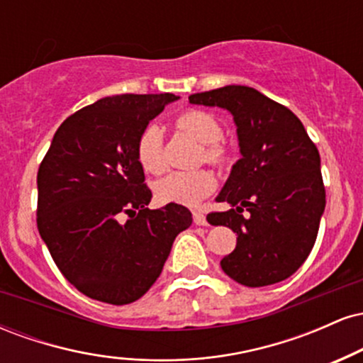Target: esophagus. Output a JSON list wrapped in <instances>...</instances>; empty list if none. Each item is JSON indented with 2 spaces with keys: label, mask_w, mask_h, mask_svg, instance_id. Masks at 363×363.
Listing matches in <instances>:
<instances>
[{
  "label": "esophagus",
  "mask_w": 363,
  "mask_h": 363,
  "mask_svg": "<svg viewBox=\"0 0 363 363\" xmlns=\"http://www.w3.org/2000/svg\"><path fill=\"white\" fill-rule=\"evenodd\" d=\"M193 222L196 225H206V216L201 213V211H193Z\"/></svg>",
  "instance_id": "34e87169"
}]
</instances>
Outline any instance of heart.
Wrapping results in <instances>:
<instances>
[{
  "instance_id": "heart-1",
  "label": "heart",
  "mask_w": 363,
  "mask_h": 363,
  "mask_svg": "<svg viewBox=\"0 0 363 363\" xmlns=\"http://www.w3.org/2000/svg\"><path fill=\"white\" fill-rule=\"evenodd\" d=\"M176 126L181 131L205 145V158L210 162H218L223 152L218 147L222 138V128L213 116L203 111H186L177 116ZM136 157L140 165L147 172L158 174L165 167L162 157V129L150 124L143 129L136 143ZM216 187L215 177L208 170H191V172L169 174L157 182V196L165 203H177V205L196 206L208 194L213 193Z\"/></svg>"
}]
</instances>
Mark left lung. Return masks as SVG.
<instances>
[{"instance_id": "1", "label": "left lung", "mask_w": 363, "mask_h": 363, "mask_svg": "<svg viewBox=\"0 0 363 363\" xmlns=\"http://www.w3.org/2000/svg\"><path fill=\"white\" fill-rule=\"evenodd\" d=\"M189 104L230 112L242 155L216 196L230 208L206 216L237 234L220 266L245 286L286 280L314 247L326 206L318 148L294 112L251 86L193 94Z\"/></svg>"}]
</instances>
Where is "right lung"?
<instances>
[{"mask_svg": "<svg viewBox=\"0 0 363 363\" xmlns=\"http://www.w3.org/2000/svg\"><path fill=\"white\" fill-rule=\"evenodd\" d=\"M174 94L104 97L57 128L37 174V227L74 289L112 306L138 301L160 277L174 239L193 223L186 206L148 210L136 157L143 129Z\"/></svg>", "mask_w": 363, "mask_h": 363, "instance_id": "obj_1", "label": "right lung"}]
</instances>
